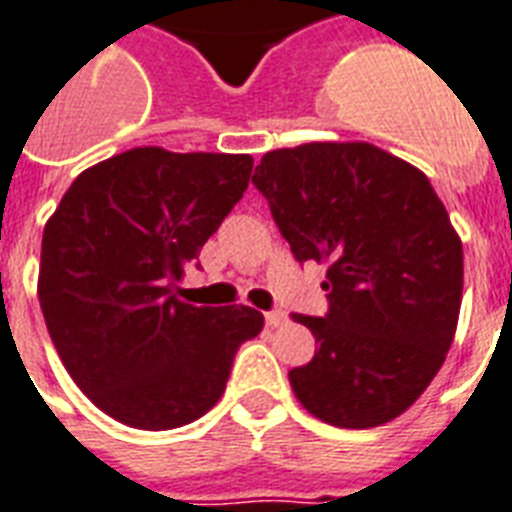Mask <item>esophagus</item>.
<instances>
[{
  "instance_id": "1",
  "label": "esophagus",
  "mask_w": 512,
  "mask_h": 512,
  "mask_svg": "<svg viewBox=\"0 0 512 512\" xmlns=\"http://www.w3.org/2000/svg\"><path fill=\"white\" fill-rule=\"evenodd\" d=\"M264 320H267L269 327H280V325H285V320H288V317H285V312H267L264 314Z\"/></svg>"
}]
</instances>
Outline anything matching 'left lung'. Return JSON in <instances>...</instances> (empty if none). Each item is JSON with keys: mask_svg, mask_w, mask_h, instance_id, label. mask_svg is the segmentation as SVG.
<instances>
[{"mask_svg": "<svg viewBox=\"0 0 512 512\" xmlns=\"http://www.w3.org/2000/svg\"><path fill=\"white\" fill-rule=\"evenodd\" d=\"M253 185L298 264H327L325 317L293 314L320 349L288 372L335 428H375L441 370L463 301V243L423 171L367 142H309L261 158Z\"/></svg>", "mask_w": 512, "mask_h": 512, "instance_id": "1", "label": "left lung"}]
</instances>
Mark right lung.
Instances as JSON below:
<instances>
[{"mask_svg": "<svg viewBox=\"0 0 512 512\" xmlns=\"http://www.w3.org/2000/svg\"><path fill=\"white\" fill-rule=\"evenodd\" d=\"M251 155L134 147L81 171L44 227L39 304L76 386L113 420L169 431L206 415L251 306H192L177 282L243 198Z\"/></svg>", "mask_w": 512, "mask_h": 512, "instance_id": "obj_1", "label": "right lung"}]
</instances>
